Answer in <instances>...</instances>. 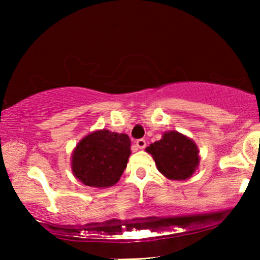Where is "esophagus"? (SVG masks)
Instances as JSON below:
<instances>
[{
  "mask_svg": "<svg viewBox=\"0 0 260 260\" xmlns=\"http://www.w3.org/2000/svg\"><path fill=\"white\" fill-rule=\"evenodd\" d=\"M136 145H137V148L144 149L145 145H147V143H145V140H143V138H140V140L136 141Z\"/></svg>",
  "mask_w": 260,
  "mask_h": 260,
  "instance_id": "esophagus-1",
  "label": "esophagus"
}]
</instances>
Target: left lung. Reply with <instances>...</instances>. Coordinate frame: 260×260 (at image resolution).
I'll return each mask as SVG.
<instances>
[{
    "label": "left lung",
    "instance_id": "left-lung-1",
    "mask_svg": "<svg viewBox=\"0 0 260 260\" xmlns=\"http://www.w3.org/2000/svg\"><path fill=\"white\" fill-rule=\"evenodd\" d=\"M145 151L155 159L158 172L169 180L189 179L200 162L195 142L177 131H167Z\"/></svg>",
    "mask_w": 260,
    "mask_h": 260
}]
</instances>
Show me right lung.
Returning <instances> with one entry per match:
<instances>
[{"instance_id":"obj_1","label":"right lung","mask_w":260,"mask_h":260,"mask_svg":"<svg viewBox=\"0 0 260 260\" xmlns=\"http://www.w3.org/2000/svg\"><path fill=\"white\" fill-rule=\"evenodd\" d=\"M126 134L97 130L85 136L72 152V172L85 186L108 188L118 182L129 161Z\"/></svg>"}]
</instances>
